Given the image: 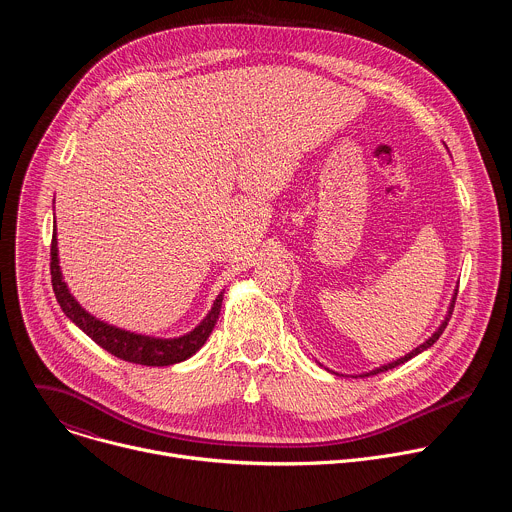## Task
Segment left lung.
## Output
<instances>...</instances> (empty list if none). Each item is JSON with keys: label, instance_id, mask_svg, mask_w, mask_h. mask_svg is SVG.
<instances>
[{"label": "left lung", "instance_id": "left-lung-1", "mask_svg": "<svg viewBox=\"0 0 512 512\" xmlns=\"http://www.w3.org/2000/svg\"><path fill=\"white\" fill-rule=\"evenodd\" d=\"M456 296H458V289L454 291V296H452V302H450V308H448V314H446V318L442 320V324L437 326V330L423 342V344H419L417 348H413L409 354H405V356H401V358H397V360H393V362H387V364H383V367H379V369H373V371H369V373H360L358 377H371V375H379V373H385V371H389V369H395V367H399V364H403V362H407V360H411L413 356H417V354H421L423 350H427L429 346H433V342L442 336V332L446 330V326H448V322H450V318H452V312H454V304H456Z\"/></svg>", "mask_w": 512, "mask_h": 512}]
</instances>
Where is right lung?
<instances>
[{
  "label": "right lung",
  "mask_w": 512,
  "mask_h": 512,
  "mask_svg": "<svg viewBox=\"0 0 512 512\" xmlns=\"http://www.w3.org/2000/svg\"><path fill=\"white\" fill-rule=\"evenodd\" d=\"M56 223V221H54ZM50 275H52V287L56 300L70 318V322H75L91 340H95L101 348L111 352L113 356L135 362V364H145V367H170V364L182 362L196 354L204 342L208 340L218 314H221L223 306V296L225 289L216 296L212 302V308L204 316V320L190 330L184 336L176 338H156V336H145L137 332H129L123 328H117L113 324H107L93 314H89L77 300L70 294V289L66 281L62 279L60 263H58V239H56V225L52 227V247H50Z\"/></svg>",
  "instance_id": "right-lung-1"
}]
</instances>
